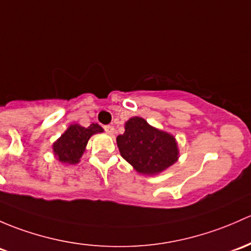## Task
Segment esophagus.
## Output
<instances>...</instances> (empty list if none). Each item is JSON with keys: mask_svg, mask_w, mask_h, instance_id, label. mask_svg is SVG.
I'll return each mask as SVG.
<instances>
[{"mask_svg": "<svg viewBox=\"0 0 251 251\" xmlns=\"http://www.w3.org/2000/svg\"><path fill=\"white\" fill-rule=\"evenodd\" d=\"M104 130H105V132H107L108 134H110V136H112V134H114L115 128H114V126L107 125V126H104Z\"/></svg>", "mask_w": 251, "mask_h": 251, "instance_id": "esophagus-1", "label": "esophagus"}]
</instances>
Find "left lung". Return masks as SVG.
I'll return each mask as SVG.
<instances>
[{"mask_svg":"<svg viewBox=\"0 0 251 251\" xmlns=\"http://www.w3.org/2000/svg\"><path fill=\"white\" fill-rule=\"evenodd\" d=\"M117 144L121 156L144 176H157L179 159L176 137L141 117L126 121L125 132L117 137Z\"/></svg>","mask_w":251,"mask_h":251,"instance_id":"left-lung-1","label":"left lung"}]
</instances>
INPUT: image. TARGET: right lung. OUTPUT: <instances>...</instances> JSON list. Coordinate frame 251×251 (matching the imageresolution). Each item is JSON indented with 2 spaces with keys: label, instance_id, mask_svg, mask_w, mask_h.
<instances>
[{
  "label": "right lung",
  "instance_id": "obj_1",
  "mask_svg": "<svg viewBox=\"0 0 251 251\" xmlns=\"http://www.w3.org/2000/svg\"><path fill=\"white\" fill-rule=\"evenodd\" d=\"M102 132L103 128L99 124H91L88 127L79 124H72L52 143L54 156L62 165H75L83 156L89 139L94 134Z\"/></svg>",
  "mask_w": 251,
  "mask_h": 251
}]
</instances>
